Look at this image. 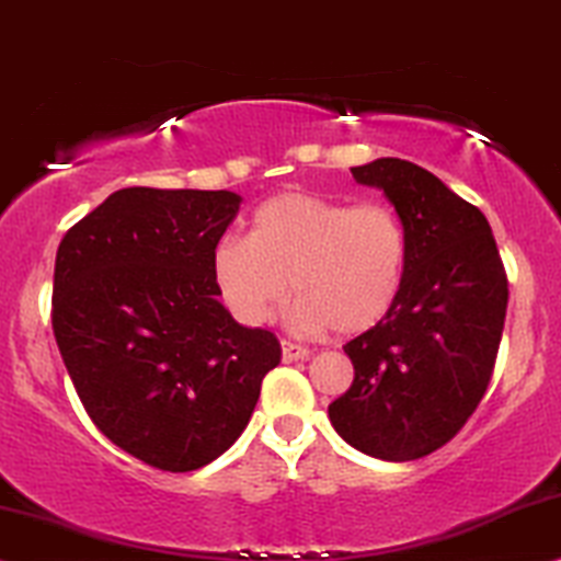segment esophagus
<instances>
[{
	"label": "esophagus",
	"instance_id": "1",
	"mask_svg": "<svg viewBox=\"0 0 561 561\" xmlns=\"http://www.w3.org/2000/svg\"><path fill=\"white\" fill-rule=\"evenodd\" d=\"M280 348H283V362H286V364L304 362V358H309V348H304V345H296L291 341H283Z\"/></svg>",
	"mask_w": 561,
	"mask_h": 561
}]
</instances>
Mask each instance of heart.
<instances>
[{
  "instance_id": "b5f03b06",
  "label": "heart",
  "mask_w": 561,
  "mask_h": 561,
  "mask_svg": "<svg viewBox=\"0 0 561 561\" xmlns=\"http://www.w3.org/2000/svg\"><path fill=\"white\" fill-rule=\"evenodd\" d=\"M405 265L408 233L390 205L304 190L260 203L247 237H224L210 252L213 286L233 320L267 324L291 286L288 322L299 333L375 328L396 307Z\"/></svg>"
}]
</instances>
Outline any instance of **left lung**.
I'll list each match as a JSON object with an SVG mask.
<instances>
[{
  "label": "left lung",
  "mask_w": 561,
  "mask_h": 561,
  "mask_svg": "<svg viewBox=\"0 0 561 561\" xmlns=\"http://www.w3.org/2000/svg\"><path fill=\"white\" fill-rule=\"evenodd\" d=\"M351 174L396 205L408 265L396 307L343 345L354 385L328 416L371 458L416 460L447 445L486 392L507 314V273L486 216L432 171L377 158Z\"/></svg>",
  "instance_id": "left-lung-1"
}]
</instances>
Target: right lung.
Here are the masks:
<instances>
[{
	"mask_svg": "<svg viewBox=\"0 0 561 561\" xmlns=\"http://www.w3.org/2000/svg\"><path fill=\"white\" fill-rule=\"evenodd\" d=\"M237 192L129 186L61 239L51 324L93 424L158 471H197L252 419L280 364L270 330L218 301L210 252Z\"/></svg>",
	"mask_w": 561,
	"mask_h": 561,
	"instance_id": "1",
	"label": "right lung"
}]
</instances>
